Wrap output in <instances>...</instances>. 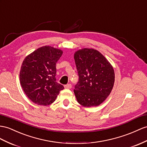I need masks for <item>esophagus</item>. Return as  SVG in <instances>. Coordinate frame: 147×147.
Here are the masks:
<instances>
[{
  "instance_id": "esophagus-1",
  "label": "esophagus",
  "mask_w": 147,
  "mask_h": 147,
  "mask_svg": "<svg viewBox=\"0 0 147 147\" xmlns=\"http://www.w3.org/2000/svg\"><path fill=\"white\" fill-rule=\"evenodd\" d=\"M64 87H65V88H66V89H71V88H72V85H71V84H67L66 85H65Z\"/></svg>"
}]
</instances>
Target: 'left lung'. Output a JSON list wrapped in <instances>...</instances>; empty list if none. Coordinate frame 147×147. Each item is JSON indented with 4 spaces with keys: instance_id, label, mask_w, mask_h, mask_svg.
<instances>
[{
    "instance_id": "8db88e82",
    "label": "left lung",
    "mask_w": 147,
    "mask_h": 147,
    "mask_svg": "<svg viewBox=\"0 0 147 147\" xmlns=\"http://www.w3.org/2000/svg\"><path fill=\"white\" fill-rule=\"evenodd\" d=\"M74 58L79 75L74 92L78 103L86 107L99 106L114 86V68L99 51L92 48L78 50Z\"/></svg>"
}]
</instances>
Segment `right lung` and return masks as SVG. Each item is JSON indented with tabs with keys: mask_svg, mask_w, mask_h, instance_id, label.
Instances as JSON below:
<instances>
[{
	"mask_svg": "<svg viewBox=\"0 0 147 147\" xmlns=\"http://www.w3.org/2000/svg\"><path fill=\"white\" fill-rule=\"evenodd\" d=\"M62 54L61 50L44 46L24 59L20 71V81L25 94L33 102L48 106L64 89L55 78L56 64Z\"/></svg>",
	"mask_w": 147,
	"mask_h": 147,
	"instance_id": "obj_1",
	"label": "right lung"
}]
</instances>
